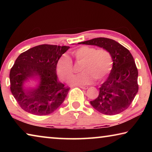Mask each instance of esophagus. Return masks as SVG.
Returning <instances> with one entry per match:
<instances>
[{
	"mask_svg": "<svg viewBox=\"0 0 152 152\" xmlns=\"http://www.w3.org/2000/svg\"><path fill=\"white\" fill-rule=\"evenodd\" d=\"M80 87L82 89H84V90H86L87 88H88V86H80Z\"/></svg>",
	"mask_w": 152,
	"mask_h": 152,
	"instance_id": "1",
	"label": "esophagus"
}]
</instances>
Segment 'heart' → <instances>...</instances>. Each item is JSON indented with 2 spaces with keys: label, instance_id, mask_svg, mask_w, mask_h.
Masks as SVG:
<instances>
[{
  "label": "heart",
  "instance_id": "obj_1",
  "mask_svg": "<svg viewBox=\"0 0 152 152\" xmlns=\"http://www.w3.org/2000/svg\"><path fill=\"white\" fill-rule=\"evenodd\" d=\"M75 60L82 62V72L72 76L70 84L73 85H85L91 84L95 79L101 81L107 77L112 70L113 58L111 53L106 49H99L83 45L72 52ZM58 75L64 81L68 80L73 74V61L69 56L63 55L57 64Z\"/></svg>",
  "mask_w": 152,
  "mask_h": 152
}]
</instances>
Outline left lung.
I'll return each mask as SVG.
<instances>
[{"label":"left lung","instance_id":"obj_1","mask_svg":"<svg viewBox=\"0 0 152 152\" xmlns=\"http://www.w3.org/2000/svg\"><path fill=\"white\" fill-rule=\"evenodd\" d=\"M93 45L109 50L113 66L109 77L99 88V94L91 101L94 109L102 114L117 115L127 109L137 94L138 70L134 59L127 48L116 41L105 37L94 38L79 43Z\"/></svg>","mask_w":152,"mask_h":152}]
</instances>
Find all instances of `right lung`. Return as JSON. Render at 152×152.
I'll return each mask as SVG.
<instances>
[{
  "instance_id": "obj_1",
  "label": "right lung",
  "mask_w": 152,
  "mask_h": 152,
  "mask_svg": "<svg viewBox=\"0 0 152 152\" xmlns=\"http://www.w3.org/2000/svg\"><path fill=\"white\" fill-rule=\"evenodd\" d=\"M69 46L43 44L19 56L10 71V89L20 107L31 114L43 116L58 109L65 100L70 88L57 80L56 66ZM38 76L40 84L35 89H24L28 77Z\"/></svg>"
}]
</instances>
